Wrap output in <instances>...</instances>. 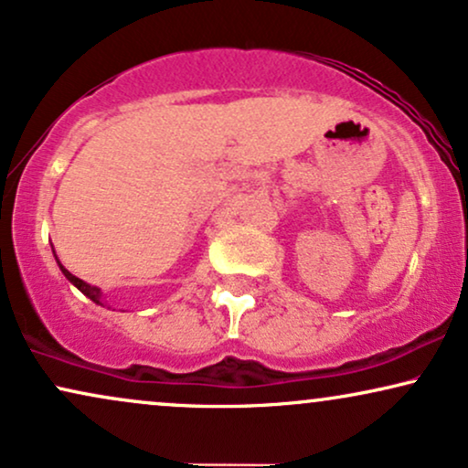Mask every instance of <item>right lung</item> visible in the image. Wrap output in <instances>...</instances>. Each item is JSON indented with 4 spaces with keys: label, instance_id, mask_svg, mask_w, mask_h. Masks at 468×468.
<instances>
[{
    "label": "right lung",
    "instance_id": "obj_1",
    "mask_svg": "<svg viewBox=\"0 0 468 468\" xmlns=\"http://www.w3.org/2000/svg\"><path fill=\"white\" fill-rule=\"evenodd\" d=\"M56 261H58V258H56ZM58 267H60V271H62V275H65V278H67L69 282H71V284H73L75 288H78V291H80V292H84V295H86V297H89V299H90V302H95V303H100V305H103V295H101V291H100V288H97V286H90V284H86V282H84V280L75 278V275H73V273H69V271H67L65 267H62V264H60V262H58Z\"/></svg>",
    "mask_w": 468,
    "mask_h": 468
}]
</instances>
